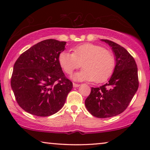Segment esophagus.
<instances>
[{
	"label": "esophagus",
	"mask_w": 150,
	"mask_h": 150,
	"mask_svg": "<svg viewBox=\"0 0 150 150\" xmlns=\"http://www.w3.org/2000/svg\"><path fill=\"white\" fill-rule=\"evenodd\" d=\"M73 86H74V87H79V86H80V85H79V84H76V83H73Z\"/></svg>",
	"instance_id": "obj_1"
}]
</instances>
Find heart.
<instances>
[{"mask_svg": "<svg viewBox=\"0 0 150 150\" xmlns=\"http://www.w3.org/2000/svg\"><path fill=\"white\" fill-rule=\"evenodd\" d=\"M73 52L63 51L59 55V63L67 74L81 66L84 69L73 76L76 81H106L114 70L115 59L110 51L97 44L86 43L75 46Z\"/></svg>", "mask_w": 150, "mask_h": 150, "instance_id": "1", "label": "heart"}]
</instances>
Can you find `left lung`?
<instances>
[{"label":"left lung","instance_id":"left-lung-1","mask_svg":"<svg viewBox=\"0 0 150 150\" xmlns=\"http://www.w3.org/2000/svg\"><path fill=\"white\" fill-rule=\"evenodd\" d=\"M112 48L116 64L107 83L100 87H91L85 100V106L92 115L107 118L124 112L139 87L137 65L132 55L116 43L102 40Z\"/></svg>","mask_w":150,"mask_h":150}]
</instances>
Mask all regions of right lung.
I'll use <instances>...</instances> for the list:
<instances>
[{"label":"right lung","mask_w":150,"mask_h":150,"mask_svg":"<svg viewBox=\"0 0 150 150\" xmlns=\"http://www.w3.org/2000/svg\"><path fill=\"white\" fill-rule=\"evenodd\" d=\"M65 44L53 39L42 41L16 60L11 86L18 104L28 113L50 116L64 105L73 88L59 63Z\"/></svg>","instance_id":"obj_1"}]
</instances>
